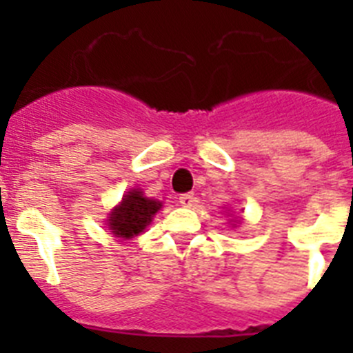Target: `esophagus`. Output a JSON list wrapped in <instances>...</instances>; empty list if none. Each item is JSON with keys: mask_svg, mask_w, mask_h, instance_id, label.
Segmentation results:
<instances>
[{"mask_svg": "<svg viewBox=\"0 0 353 353\" xmlns=\"http://www.w3.org/2000/svg\"><path fill=\"white\" fill-rule=\"evenodd\" d=\"M179 201H180V205H182V207L191 208L192 205L196 203V196L192 194V192H187V194H182V196H180Z\"/></svg>", "mask_w": 353, "mask_h": 353, "instance_id": "obj_1", "label": "esophagus"}]
</instances>
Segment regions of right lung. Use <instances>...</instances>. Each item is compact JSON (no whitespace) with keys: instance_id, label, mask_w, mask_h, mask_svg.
I'll return each mask as SVG.
<instances>
[{"instance_id":"1","label":"right lung","mask_w":353,"mask_h":353,"mask_svg":"<svg viewBox=\"0 0 353 353\" xmlns=\"http://www.w3.org/2000/svg\"><path fill=\"white\" fill-rule=\"evenodd\" d=\"M161 207L159 201L145 198L141 191L134 189L123 196L121 203L111 212V217L108 219L109 230H113L114 235L121 239H132L145 230Z\"/></svg>"}]
</instances>
